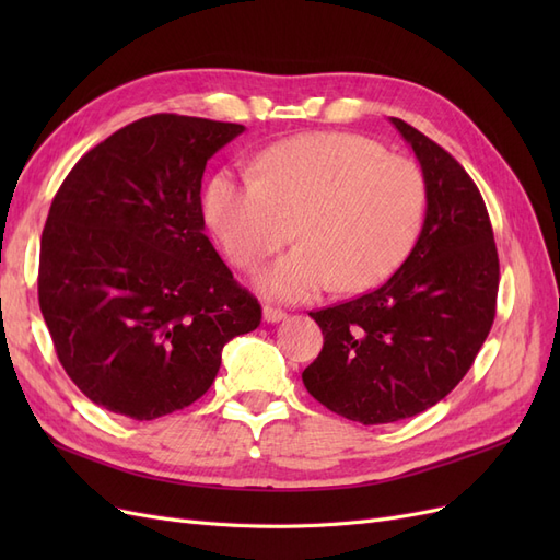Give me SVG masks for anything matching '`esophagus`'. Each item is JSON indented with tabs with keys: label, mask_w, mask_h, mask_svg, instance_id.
I'll return each mask as SVG.
<instances>
[{
	"label": "esophagus",
	"mask_w": 560,
	"mask_h": 560,
	"mask_svg": "<svg viewBox=\"0 0 560 560\" xmlns=\"http://www.w3.org/2000/svg\"><path fill=\"white\" fill-rule=\"evenodd\" d=\"M287 313L282 308H276V306H264V319L266 322H280L284 319Z\"/></svg>",
	"instance_id": "34e87169"
}]
</instances>
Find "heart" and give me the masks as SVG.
Segmentation results:
<instances>
[{
    "label": "heart",
    "mask_w": 560,
    "mask_h": 560,
    "mask_svg": "<svg viewBox=\"0 0 560 560\" xmlns=\"http://www.w3.org/2000/svg\"><path fill=\"white\" fill-rule=\"evenodd\" d=\"M425 208L420 165L354 132L282 140L254 159L252 177L222 171L206 194L208 222L238 268L261 264L294 233L299 245L254 278L282 301H308L331 284L376 287L409 257Z\"/></svg>",
    "instance_id": "b5f03b06"
}]
</instances>
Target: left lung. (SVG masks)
I'll use <instances>...</instances> for the list:
<instances>
[{
    "label": "left lung",
    "instance_id": "left-lung-1",
    "mask_svg": "<svg viewBox=\"0 0 560 560\" xmlns=\"http://www.w3.org/2000/svg\"><path fill=\"white\" fill-rule=\"evenodd\" d=\"M428 182L422 231L378 290L308 313L325 336L303 385L329 411L383 425L428 411L463 381L495 319L500 261L477 184L401 118Z\"/></svg>",
    "mask_w": 560,
    "mask_h": 560
}]
</instances>
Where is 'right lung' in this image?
<instances>
[{
	"label": "right lung",
	"mask_w": 560,
	"mask_h": 560,
	"mask_svg": "<svg viewBox=\"0 0 560 560\" xmlns=\"http://www.w3.org/2000/svg\"><path fill=\"white\" fill-rule=\"evenodd\" d=\"M241 124L154 114L81 156L50 202L39 308L93 404L154 420L208 393L261 306L206 233L200 182Z\"/></svg>",
	"instance_id": "1"
}]
</instances>
